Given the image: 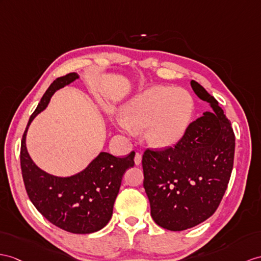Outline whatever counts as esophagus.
Segmentation results:
<instances>
[{"label": "esophagus", "instance_id": "1", "mask_svg": "<svg viewBox=\"0 0 261 261\" xmlns=\"http://www.w3.org/2000/svg\"><path fill=\"white\" fill-rule=\"evenodd\" d=\"M134 161H135V164H136V165H139V164L142 163V154H141V152H136Z\"/></svg>", "mask_w": 261, "mask_h": 261}]
</instances>
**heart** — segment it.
<instances>
[{"instance_id":"b5f03b06","label":"heart","mask_w":261,"mask_h":261,"mask_svg":"<svg viewBox=\"0 0 261 261\" xmlns=\"http://www.w3.org/2000/svg\"><path fill=\"white\" fill-rule=\"evenodd\" d=\"M195 100L182 88L154 86L137 95L123 110L120 124L144 128L148 142L168 147L180 141L192 122Z\"/></svg>"}]
</instances>
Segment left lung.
I'll return each instance as SVG.
<instances>
[{
	"instance_id": "8db88e82",
	"label": "left lung",
	"mask_w": 261,
	"mask_h": 261,
	"mask_svg": "<svg viewBox=\"0 0 261 261\" xmlns=\"http://www.w3.org/2000/svg\"><path fill=\"white\" fill-rule=\"evenodd\" d=\"M213 111L189 124L174 146L147 148L142 165L150 215L158 226L180 231L205 221L217 211L230 179L234 134L230 120L214 96L190 82Z\"/></svg>"
}]
</instances>
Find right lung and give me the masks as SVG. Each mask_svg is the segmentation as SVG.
<instances>
[{"label": "right lung", "instance_id": "1", "mask_svg": "<svg viewBox=\"0 0 261 261\" xmlns=\"http://www.w3.org/2000/svg\"><path fill=\"white\" fill-rule=\"evenodd\" d=\"M79 79L68 73L56 79L32 114L21 143V169L25 189L35 208L49 222L72 233H91L107 225L125 171L135 165V151L126 157L100 152L88 166L71 177H55L32 162L25 136L33 118L47 106L52 95Z\"/></svg>", "mask_w": 261, "mask_h": 261}]
</instances>
